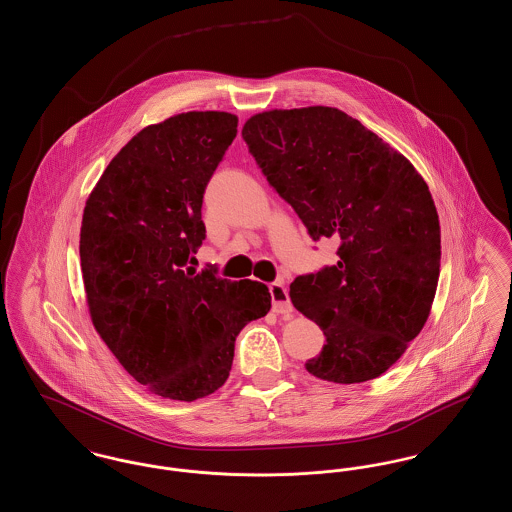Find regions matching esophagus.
Returning <instances> with one entry per match:
<instances>
[{"label":"esophagus","instance_id":"esophagus-1","mask_svg":"<svg viewBox=\"0 0 512 512\" xmlns=\"http://www.w3.org/2000/svg\"><path fill=\"white\" fill-rule=\"evenodd\" d=\"M268 292L272 297V311L276 315H290L293 311L292 301H290V295L288 290L284 288L282 282H274L268 286Z\"/></svg>","mask_w":512,"mask_h":512}]
</instances>
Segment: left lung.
<instances>
[{
    "label": "left lung",
    "instance_id": "obj_1",
    "mask_svg": "<svg viewBox=\"0 0 512 512\" xmlns=\"http://www.w3.org/2000/svg\"><path fill=\"white\" fill-rule=\"evenodd\" d=\"M242 136L311 238L340 242L336 265L290 286L293 307L326 336L305 368L334 384L382 376L424 328L438 288L441 234L428 184L336 107L263 111Z\"/></svg>",
    "mask_w": 512,
    "mask_h": 512
}]
</instances>
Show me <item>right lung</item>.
Returning <instances> with one entry per match:
<instances>
[{
  "instance_id": "right-lung-1",
  "label": "right lung",
  "mask_w": 512,
  "mask_h": 512,
  "mask_svg": "<svg viewBox=\"0 0 512 512\" xmlns=\"http://www.w3.org/2000/svg\"><path fill=\"white\" fill-rule=\"evenodd\" d=\"M238 117L190 111L140 130L86 201L80 267L90 317L124 370L155 395L195 401L226 382L234 341L270 311L253 280L195 272L207 182Z\"/></svg>"
}]
</instances>
